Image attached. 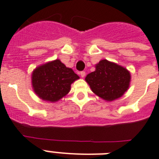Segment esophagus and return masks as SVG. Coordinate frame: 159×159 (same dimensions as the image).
<instances>
[{"label":"esophagus","instance_id":"34e87169","mask_svg":"<svg viewBox=\"0 0 159 159\" xmlns=\"http://www.w3.org/2000/svg\"><path fill=\"white\" fill-rule=\"evenodd\" d=\"M85 71H81L80 72V75H81V77H82V78H84V77L85 76Z\"/></svg>","mask_w":159,"mask_h":159}]
</instances>
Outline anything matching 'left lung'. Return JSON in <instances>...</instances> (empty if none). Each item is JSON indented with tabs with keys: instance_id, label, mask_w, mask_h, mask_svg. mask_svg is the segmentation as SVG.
<instances>
[{
	"instance_id": "obj_1",
	"label": "left lung",
	"mask_w": 159,
	"mask_h": 159,
	"mask_svg": "<svg viewBox=\"0 0 159 159\" xmlns=\"http://www.w3.org/2000/svg\"><path fill=\"white\" fill-rule=\"evenodd\" d=\"M85 80L96 95L111 102L121 98L128 90L131 75L126 68L104 59L96 65L95 71L89 73Z\"/></svg>"
}]
</instances>
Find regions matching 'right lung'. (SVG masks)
Instances as JSON below:
<instances>
[{
  "label": "right lung",
  "mask_w": 159,
  "mask_h": 159,
  "mask_svg": "<svg viewBox=\"0 0 159 159\" xmlns=\"http://www.w3.org/2000/svg\"><path fill=\"white\" fill-rule=\"evenodd\" d=\"M80 79L59 59L38 66L31 75L35 94L42 100L56 102L70 92V84Z\"/></svg>",
  "instance_id": "1"
}]
</instances>
